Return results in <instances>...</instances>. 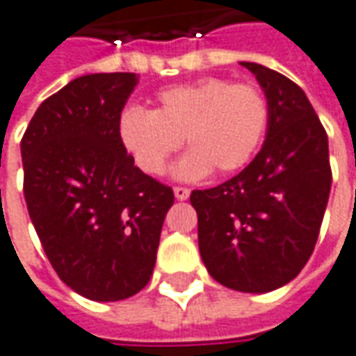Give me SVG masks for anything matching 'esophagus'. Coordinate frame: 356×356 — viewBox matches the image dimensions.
Segmentation results:
<instances>
[{
  "label": "esophagus",
  "mask_w": 356,
  "mask_h": 356,
  "mask_svg": "<svg viewBox=\"0 0 356 356\" xmlns=\"http://www.w3.org/2000/svg\"><path fill=\"white\" fill-rule=\"evenodd\" d=\"M173 193H175V199H177V201H187L191 195V191L187 189V187H175Z\"/></svg>",
  "instance_id": "obj_1"
}]
</instances>
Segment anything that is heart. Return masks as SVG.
<instances>
[{
  "label": "heart",
  "instance_id": "obj_1",
  "mask_svg": "<svg viewBox=\"0 0 356 356\" xmlns=\"http://www.w3.org/2000/svg\"><path fill=\"white\" fill-rule=\"evenodd\" d=\"M155 110L126 108L118 131L134 163L161 175L183 143L191 149L173 167L181 181L207 177L213 169L234 173L250 163L270 124V102L262 88L207 76L163 88Z\"/></svg>",
  "mask_w": 356,
  "mask_h": 356
}]
</instances>
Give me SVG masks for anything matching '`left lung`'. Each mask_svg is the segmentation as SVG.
Here are the masks:
<instances>
[{"instance_id": "obj_1", "label": "left lung", "mask_w": 356, "mask_h": 356, "mask_svg": "<svg viewBox=\"0 0 356 356\" xmlns=\"http://www.w3.org/2000/svg\"><path fill=\"white\" fill-rule=\"evenodd\" d=\"M240 65L270 102L266 141L236 177L193 191L191 204L209 274L230 289L266 293L298 276L315 248L331 191L329 141L296 82L264 65Z\"/></svg>"}]
</instances>
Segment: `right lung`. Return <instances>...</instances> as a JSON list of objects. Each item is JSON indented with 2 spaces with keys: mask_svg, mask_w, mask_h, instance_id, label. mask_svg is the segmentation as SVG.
<instances>
[{
  "mask_svg": "<svg viewBox=\"0 0 356 356\" xmlns=\"http://www.w3.org/2000/svg\"><path fill=\"white\" fill-rule=\"evenodd\" d=\"M140 76L70 80L37 108L21 140L23 193L43 250L82 298L120 301L154 274L173 191L134 165L120 116Z\"/></svg>",
  "mask_w": 356,
  "mask_h": 356,
  "instance_id": "add662e5",
  "label": "right lung"
}]
</instances>
